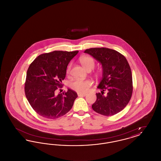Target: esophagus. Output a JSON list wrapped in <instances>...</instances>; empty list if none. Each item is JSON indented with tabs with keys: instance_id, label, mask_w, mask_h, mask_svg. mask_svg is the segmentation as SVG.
Instances as JSON below:
<instances>
[{
	"instance_id": "34e87169",
	"label": "esophagus",
	"mask_w": 161,
	"mask_h": 161,
	"mask_svg": "<svg viewBox=\"0 0 161 161\" xmlns=\"http://www.w3.org/2000/svg\"><path fill=\"white\" fill-rule=\"evenodd\" d=\"M86 95V93H78V96L80 97H85Z\"/></svg>"
}]
</instances>
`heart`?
<instances>
[{
  "instance_id": "1",
  "label": "heart",
  "mask_w": 161,
  "mask_h": 161,
  "mask_svg": "<svg viewBox=\"0 0 161 161\" xmlns=\"http://www.w3.org/2000/svg\"><path fill=\"white\" fill-rule=\"evenodd\" d=\"M80 61L86 70L93 69L95 67V63L91 57L84 56L80 58ZM70 69V66H69L68 69V72H69ZM92 83L89 80H75L74 81L70 83V87L73 90L77 91L78 93H86L87 92L89 87L91 86Z\"/></svg>"
}]
</instances>
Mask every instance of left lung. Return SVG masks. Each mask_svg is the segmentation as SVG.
<instances>
[{
	"label": "left lung",
	"mask_w": 161,
	"mask_h": 161,
	"mask_svg": "<svg viewBox=\"0 0 161 161\" xmlns=\"http://www.w3.org/2000/svg\"><path fill=\"white\" fill-rule=\"evenodd\" d=\"M84 53L98 61L103 69L102 79L97 86L101 91L96 93L93 110L104 116L118 114L127 105L133 92L132 75L128 61L118 51L106 47L87 49ZM104 91L107 92L105 95Z\"/></svg>",
	"instance_id": "obj_1"
}]
</instances>
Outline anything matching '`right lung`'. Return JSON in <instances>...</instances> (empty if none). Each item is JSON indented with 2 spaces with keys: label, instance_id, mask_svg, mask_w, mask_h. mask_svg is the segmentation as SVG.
Returning a JSON list of instances; mask_svg holds the SVG:
<instances>
[{
  "label": "right lung",
  "instance_id": "1",
  "mask_svg": "<svg viewBox=\"0 0 161 161\" xmlns=\"http://www.w3.org/2000/svg\"><path fill=\"white\" fill-rule=\"evenodd\" d=\"M78 51L53 52L40 55L27 70L25 84V95L31 107L47 119H54L67 114L78 97L68 89L67 92L56 94L66 74L70 60Z\"/></svg>",
  "mask_w": 161,
  "mask_h": 161
}]
</instances>
